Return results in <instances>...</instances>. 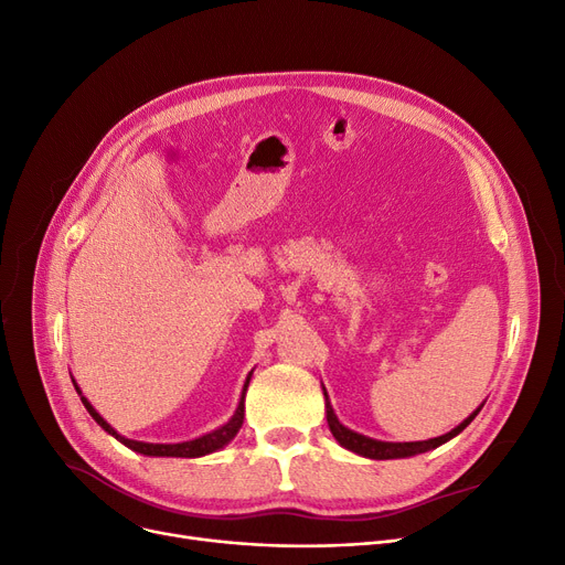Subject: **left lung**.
<instances>
[{"label":"left lung","mask_w":565,"mask_h":565,"mask_svg":"<svg viewBox=\"0 0 565 565\" xmlns=\"http://www.w3.org/2000/svg\"><path fill=\"white\" fill-rule=\"evenodd\" d=\"M322 394H324V412H328V426L334 435V439L341 444L343 449L358 454V456H364V458H371V460H394V458H412V456H419V454H426V451H433L437 447H441L444 441L454 439L456 435H460L477 414L481 412L483 405H479L477 409H473L469 417L456 426L454 430H449L447 435H439V437H433V439H424V441H382V439H373V437H366L362 433H354L350 428H345L339 417L334 414V407L330 403V396L328 392H324L322 387Z\"/></svg>","instance_id":"1"}]
</instances>
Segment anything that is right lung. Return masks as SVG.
Masks as SVG:
<instances>
[{"label":"right lung","mask_w":565,"mask_h":565,"mask_svg":"<svg viewBox=\"0 0 565 565\" xmlns=\"http://www.w3.org/2000/svg\"><path fill=\"white\" fill-rule=\"evenodd\" d=\"M252 373H254V371H249V375H247V380H245V384H243L241 403H237V407H235V412H233V417H231L224 426L215 428L213 433H205V435H201V437H194V439H190V441H178V444H151V441H137V439L124 437L121 433H116V430L100 417V414L96 412V407L82 396V392H79L75 380H73V384H75V390H77V394H79V398H82L86 412L92 414V417L96 419V424H98L105 433H109L111 437H116L118 441L126 444L128 449H132V451H137V454H141V456H153V458H201V456H207V454H215V451L224 449L226 444L237 435V430L243 428V422H245V394H247V387H249Z\"/></svg>","instance_id":"1"}]
</instances>
